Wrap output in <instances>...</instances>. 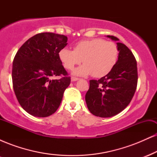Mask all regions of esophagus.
I'll list each match as a JSON object with an SVG mask.
<instances>
[{"label": "esophagus", "mask_w": 157, "mask_h": 157, "mask_svg": "<svg viewBox=\"0 0 157 157\" xmlns=\"http://www.w3.org/2000/svg\"><path fill=\"white\" fill-rule=\"evenodd\" d=\"M78 80H79V78H77V77H71V81H72V82H75V81H77Z\"/></svg>", "instance_id": "1"}]
</instances>
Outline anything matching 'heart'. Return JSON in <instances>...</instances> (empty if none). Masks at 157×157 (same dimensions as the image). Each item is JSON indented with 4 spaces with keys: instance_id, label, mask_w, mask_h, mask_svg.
Here are the masks:
<instances>
[{
    "instance_id": "obj_1",
    "label": "heart",
    "mask_w": 157,
    "mask_h": 157,
    "mask_svg": "<svg viewBox=\"0 0 157 157\" xmlns=\"http://www.w3.org/2000/svg\"><path fill=\"white\" fill-rule=\"evenodd\" d=\"M63 65L68 70L83 62L74 74L78 76L91 75L100 78L107 75L117 62L119 48L116 44L101 38L86 40L77 43L74 50L63 48L59 52Z\"/></svg>"
}]
</instances>
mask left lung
<instances>
[{
    "mask_svg": "<svg viewBox=\"0 0 157 157\" xmlns=\"http://www.w3.org/2000/svg\"><path fill=\"white\" fill-rule=\"evenodd\" d=\"M113 40L117 37L108 35ZM119 48L117 62L113 69L100 80L89 81L86 94L87 107L92 114L111 117L128 105L137 86V65L132 52L125 44L117 43Z\"/></svg>",
    "mask_w": 157,
    "mask_h": 157,
    "instance_id": "left-lung-1",
    "label": "left lung"
}]
</instances>
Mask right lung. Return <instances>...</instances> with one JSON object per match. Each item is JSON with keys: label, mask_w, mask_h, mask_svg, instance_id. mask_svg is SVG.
Returning a JSON list of instances; mask_svg holds the SVG:
<instances>
[{"label": "right lung", "mask_w": 157, "mask_h": 157, "mask_svg": "<svg viewBox=\"0 0 157 157\" xmlns=\"http://www.w3.org/2000/svg\"><path fill=\"white\" fill-rule=\"evenodd\" d=\"M63 35L43 32L27 40L15 56L12 84L17 101L27 113L46 117L57 111L69 86L68 77L59 57L67 45ZM61 76L59 80L51 77Z\"/></svg>", "instance_id": "obj_1"}]
</instances>
